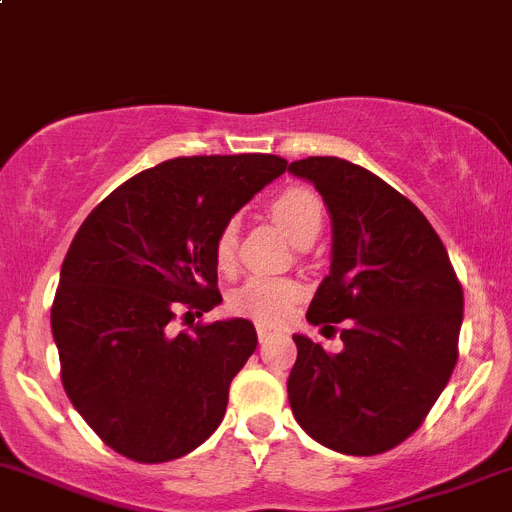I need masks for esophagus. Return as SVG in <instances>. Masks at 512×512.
Instances as JSON below:
<instances>
[{"label":"esophagus","mask_w":512,"mask_h":512,"mask_svg":"<svg viewBox=\"0 0 512 512\" xmlns=\"http://www.w3.org/2000/svg\"><path fill=\"white\" fill-rule=\"evenodd\" d=\"M270 334H273V329H270V326L257 324V339H260V342H267V339H270Z\"/></svg>","instance_id":"34e87169"}]
</instances>
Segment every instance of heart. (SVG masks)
I'll return each instance as SVG.
<instances>
[{
    "label": "heart",
    "mask_w": 512,
    "mask_h": 512,
    "mask_svg": "<svg viewBox=\"0 0 512 512\" xmlns=\"http://www.w3.org/2000/svg\"><path fill=\"white\" fill-rule=\"evenodd\" d=\"M270 216L288 232L296 245H311L319 237L324 224V204L311 188L290 186L280 191L270 201ZM239 227L237 222H227L214 239V260L219 270L229 273L237 265ZM301 285L285 278H250L229 296V308L237 316L255 319L257 324L275 326L290 316V311L301 301Z\"/></svg>",
    "instance_id": "heart-1"
}]
</instances>
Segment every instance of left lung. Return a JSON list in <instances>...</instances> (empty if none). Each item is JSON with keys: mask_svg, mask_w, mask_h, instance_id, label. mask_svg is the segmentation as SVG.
<instances>
[{"mask_svg": "<svg viewBox=\"0 0 512 512\" xmlns=\"http://www.w3.org/2000/svg\"><path fill=\"white\" fill-rule=\"evenodd\" d=\"M288 173L313 183L331 216V267L306 319L347 321L342 352L293 334V416L313 441L352 457L393 449L416 431L457 365L464 296L444 242L403 193L342 158Z\"/></svg>", "mask_w": 512, "mask_h": 512, "instance_id": "left-lung-1", "label": "left lung"}]
</instances>
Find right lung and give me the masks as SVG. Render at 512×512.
Segmentation results:
<instances>
[{
	"label": "right lung",
	"instance_id": "add662e5",
	"mask_svg": "<svg viewBox=\"0 0 512 512\" xmlns=\"http://www.w3.org/2000/svg\"><path fill=\"white\" fill-rule=\"evenodd\" d=\"M285 168L262 153L165 160L109 193L73 237L50 311L61 380L122 457H186L222 423L255 326L224 319L176 336L168 326L178 308L222 303L216 232Z\"/></svg>",
	"mask_w": 512,
	"mask_h": 512
}]
</instances>
